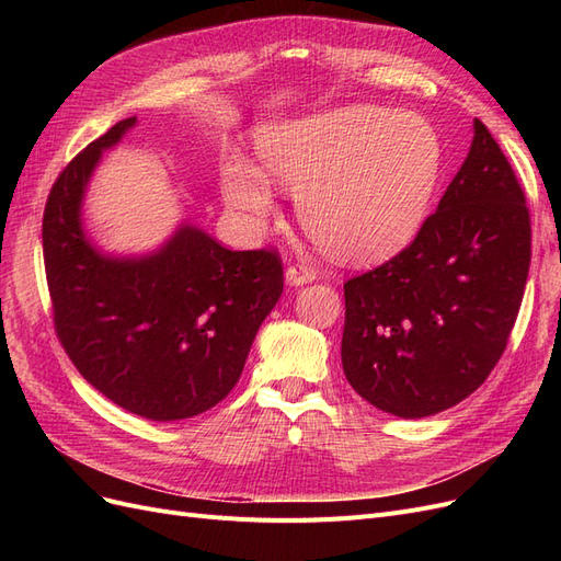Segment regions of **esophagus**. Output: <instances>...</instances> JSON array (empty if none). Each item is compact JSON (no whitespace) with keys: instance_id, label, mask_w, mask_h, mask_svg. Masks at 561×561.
<instances>
[{"instance_id":"1","label":"esophagus","mask_w":561,"mask_h":561,"mask_svg":"<svg viewBox=\"0 0 561 561\" xmlns=\"http://www.w3.org/2000/svg\"><path fill=\"white\" fill-rule=\"evenodd\" d=\"M285 280L287 285H307V283H313L316 280V271L307 264H290L285 271Z\"/></svg>"}]
</instances>
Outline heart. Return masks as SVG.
Segmentation results:
<instances>
[{"label": "heart", "mask_w": 561, "mask_h": 561, "mask_svg": "<svg viewBox=\"0 0 561 561\" xmlns=\"http://www.w3.org/2000/svg\"><path fill=\"white\" fill-rule=\"evenodd\" d=\"M268 178L297 194L304 229L346 262H379L414 241L445 168L426 118L377 105H348L271 126L260 135ZM266 175L241 154L222 163V196L260 231L276 213Z\"/></svg>", "instance_id": "b5f03b06"}]
</instances>
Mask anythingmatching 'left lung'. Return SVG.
<instances>
[{
    "mask_svg": "<svg viewBox=\"0 0 561 561\" xmlns=\"http://www.w3.org/2000/svg\"><path fill=\"white\" fill-rule=\"evenodd\" d=\"M472 128L463 165L412 245L344 285V375L393 416H433L478 390L524 297L529 208L499 142L480 118Z\"/></svg>",
    "mask_w": 561,
    "mask_h": 561,
    "instance_id": "1",
    "label": "left lung"
}]
</instances>
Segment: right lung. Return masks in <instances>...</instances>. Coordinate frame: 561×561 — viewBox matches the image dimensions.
<instances>
[{"mask_svg": "<svg viewBox=\"0 0 561 561\" xmlns=\"http://www.w3.org/2000/svg\"><path fill=\"white\" fill-rule=\"evenodd\" d=\"M138 124L112 126L65 168L44 210V264L62 348L100 393L130 414L180 421L239 381L264 318L283 295L276 252L227 250L182 222L138 257L100 250L83 198L103 151Z\"/></svg>", "mask_w": 561, "mask_h": 561, "instance_id": "add662e5", "label": "right lung"}]
</instances>
